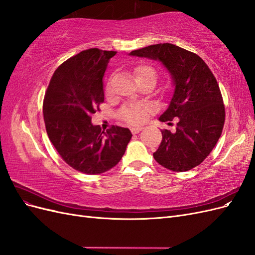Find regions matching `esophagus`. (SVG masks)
I'll list each match as a JSON object with an SVG mask.
<instances>
[{"label":"esophagus","instance_id":"obj_1","mask_svg":"<svg viewBox=\"0 0 255 255\" xmlns=\"http://www.w3.org/2000/svg\"><path fill=\"white\" fill-rule=\"evenodd\" d=\"M141 129H142V128H141V127H134V128H130V130H132V133H133V134H138V133L140 132Z\"/></svg>","mask_w":255,"mask_h":255}]
</instances>
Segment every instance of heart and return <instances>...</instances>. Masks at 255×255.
Returning <instances> with one entry per match:
<instances>
[{"mask_svg":"<svg viewBox=\"0 0 255 255\" xmlns=\"http://www.w3.org/2000/svg\"><path fill=\"white\" fill-rule=\"evenodd\" d=\"M135 78L136 80L142 78V76H146V75H153L156 78V71L155 69L146 66V65H141L138 66L135 69ZM143 109L140 106L137 105H128V106H125L123 109L120 111L119 116L120 118L126 120L128 123H132V125H135V123H139L142 119H143Z\"/></svg>","mask_w":255,"mask_h":255,"instance_id":"obj_1","label":"heart"}]
</instances>
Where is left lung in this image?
<instances>
[{"label": "left lung", "mask_w": 255, "mask_h": 255, "mask_svg": "<svg viewBox=\"0 0 255 255\" xmlns=\"http://www.w3.org/2000/svg\"><path fill=\"white\" fill-rule=\"evenodd\" d=\"M129 56L159 61L174 88L158 120L168 122L175 118V132L161 130L163 139L153 153L154 158L176 172L199 166L217 143L225 125L221 92L210 68L197 54L171 43L152 44L132 51Z\"/></svg>", "instance_id": "left-lung-1"}]
</instances>
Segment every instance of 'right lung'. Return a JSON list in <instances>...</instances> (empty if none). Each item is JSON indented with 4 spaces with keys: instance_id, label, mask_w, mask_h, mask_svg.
<instances>
[{
    "instance_id": "1",
    "label": "right lung",
    "mask_w": 255,
    "mask_h": 255,
    "mask_svg": "<svg viewBox=\"0 0 255 255\" xmlns=\"http://www.w3.org/2000/svg\"><path fill=\"white\" fill-rule=\"evenodd\" d=\"M114 51L89 49L66 60L54 72L43 101L51 142L66 163L86 174H100L117 165L132 138L128 128L106 132L91 122L104 102L103 76Z\"/></svg>"
}]
</instances>
